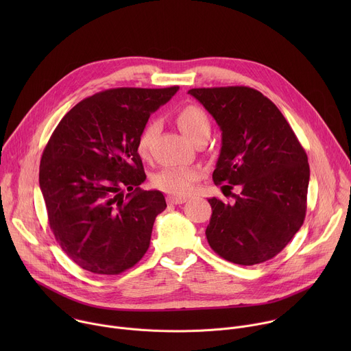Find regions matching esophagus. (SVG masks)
<instances>
[{
	"label": "esophagus",
	"mask_w": 351,
	"mask_h": 351,
	"mask_svg": "<svg viewBox=\"0 0 351 351\" xmlns=\"http://www.w3.org/2000/svg\"><path fill=\"white\" fill-rule=\"evenodd\" d=\"M187 202L186 197H178V195H169L168 197V203L169 204H183Z\"/></svg>",
	"instance_id": "1"
}]
</instances>
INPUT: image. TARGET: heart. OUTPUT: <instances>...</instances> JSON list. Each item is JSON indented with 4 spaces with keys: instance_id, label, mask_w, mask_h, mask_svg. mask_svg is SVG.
<instances>
[{
    "instance_id": "obj_1",
    "label": "heart",
    "mask_w": 351,
    "mask_h": 351,
    "mask_svg": "<svg viewBox=\"0 0 351 351\" xmlns=\"http://www.w3.org/2000/svg\"><path fill=\"white\" fill-rule=\"evenodd\" d=\"M176 123L182 133L193 143L199 137L210 136L211 133V122L208 115L197 106H187L182 108L176 115ZM158 132L160 123L157 121H152L145 125L137 141V149L141 157H147L149 145H152ZM199 176H202V173L194 168H167L156 175L154 183L165 193L184 197L191 193L193 186Z\"/></svg>"
}]
</instances>
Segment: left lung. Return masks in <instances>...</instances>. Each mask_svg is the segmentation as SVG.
I'll return each mask as SVG.
<instances>
[{"instance_id":"1","label":"left lung","mask_w":351,"mask_h":351,"mask_svg":"<svg viewBox=\"0 0 351 351\" xmlns=\"http://www.w3.org/2000/svg\"><path fill=\"white\" fill-rule=\"evenodd\" d=\"M189 94L222 132L215 184H222L223 194L240 189L232 204L208 198L207 240L233 264L271 260L304 222L310 182L304 148L278 107L252 87L191 88Z\"/></svg>"}]
</instances>
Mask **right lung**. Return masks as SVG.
Here are the masks:
<instances>
[{
    "instance_id": "add662e5",
    "label": "right lung",
    "mask_w": 351,
    "mask_h": 351,
    "mask_svg": "<svg viewBox=\"0 0 351 351\" xmlns=\"http://www.w3.org/2000/svg\"><path fill=\"white\" fill-rule=\"evenodd\" d=\"M179 86L121 87L76 104L49 137L38 183L49 228L66 256L98 275L136 265L149 245L154 221L167 208L145 180L137 141L149 115Z\"/></svg>"
}]
</instances>
